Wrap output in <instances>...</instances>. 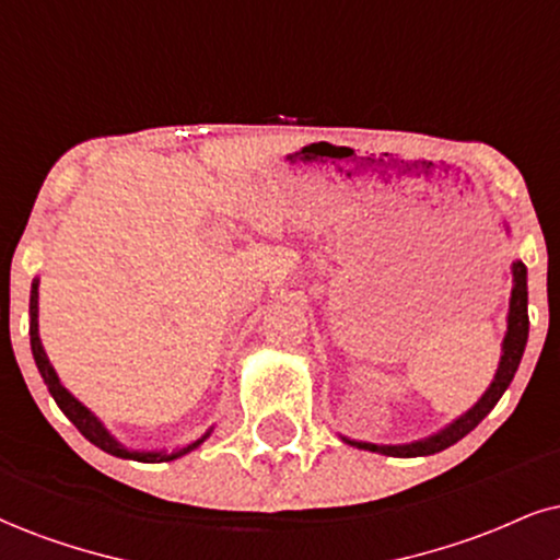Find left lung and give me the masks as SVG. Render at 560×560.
I'll return each mask as SVG.
<instances>
[{
    "label": "left lung",
    "mask_w": 560,
    "mask_h": 560,
    "mask_svg": "<svg viewBox=\"0 0 560 560\" xmlns=\"http://www.w3.org/2000/svg\"><path fill=\"white\" fill-rule=\"evenodd\" d=\"M509 233V225L503 223ZM527 335H529V316H527V267L524 261H512V295H509V314H506V332H503L501 342V358L499 369H495L493 382L488 384V389L482 392L478 402H475L470 410H465L457 416L452 423H446L439 431L428 433L423 439L405 441V444H371V441H358L342 436L345 444L363 448V452H376L384 454V457H428V454L444 452L452 444H457L459 439H465L467 433L472 431L475 425L480 423L488 412L493 410L495 402H499L503 392L509 389L512 378L520 369L524 348H527Z\"/></svg>",
    "instance_id": "8db88e82"
}]
</instances>
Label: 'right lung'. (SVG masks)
<instances>
[{"label": "right lung", "mask_w": 560, "mask_h": 560, "mask_svg": "<svg viewBox=\"0 0 560 560\" xmlns=\"http://www.w3.org/2000/svg\"><path fill=\"white\" fill-rule=\"evenodd\" d=\"M38 282L40 280L36 278V280H33V285H31V350H33V361H36L38 371H40V378H44V384L48 386V392H51V397L57 399L59 410L65 412V416L72 420L74 425H78V431L90 441V444H95L98 448H103L106 454H112V457H119V459L174 462L178 457H184V454L195 452L197 446H202L205 441L210 439V433L215 431V425H212L210 431L205 433V436H199L197 441H191V444H182L176 448H129L127 444H121V441L116 439L106 425H103V420L95 416L90 407L82 405L80 399L74 397L65 384H61L57 369H54L51 361H48L44 342H40V332H38Z\"/></svg>", "instance_id": "add662e5"}]
</instances>
